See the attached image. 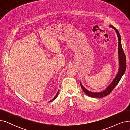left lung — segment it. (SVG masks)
<instances>
[{
    "label": "left lung",
    "mask_w": 130,
    "mask_h": 130,
    "mask_svg": "<svg viewBox=\"0 0 130 130\" xmlns=\"http://www.w3.org/2000/svg\"><path fill=\"white\" fill-rule=\"evenodd\" d=\"M110 27H112L113 29H114L117 33L118 37V55H119V71L117 74L116 77L114 78L112 82L109 85L105 90L101 92H92L90 91L86 90V88L82 84L80 81V86L82 88L83 91L84 93L87 95L88 96L92 98H103L104 96H107V95L110 94L112 90L114 89V87L117 86V85L119 83V81L120 80L121 77H122L123 75L126 70V58L123 50L122 49V44H121V38L120 35V33L119 32L118 30L116 29L112 25H109Z\"/></svg>",
    "instance_id": "1"
}]
</instances>
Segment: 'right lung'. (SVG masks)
Here are the masks:
<instances>
[{
  "mask_svg": "<svg viewBox=\"0 0 130 130\" xmlns=\"http://www.w3.org/2000/svg\"><path fill=\"white\" fill-rule=\"evenodd\" d=\"M58 93H59V90L58 91V92H57V94H56V95H55V96L52 100H51L50 101H49V102H52L53 101H54V100H55L56 99V98H57V95H58Z\"/></svg>",
  "mask_w": 130,
  "mask_h": 130,
  "instance_id": "1",
  "label": "right lung"
}]
</instances>
